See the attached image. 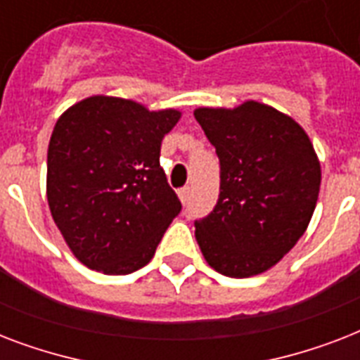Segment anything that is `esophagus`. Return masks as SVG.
Here are the masks:
<instances>
[{"label": "esophagus", "mask_w": 360, "mask_h": 360, "mask_svg": "<svg viewBox=\"0 0 360 360\" xmlns=\"http://www.w3.org/2000/svg\"><path fill=\"white\" fill-rule=\"evenodd\" d=\"M177 194H179V200L183 203H188V200H191V186H183V188H179V192H177Z\"/></svg>", "instance_id": "34e87169"}]
</instances>
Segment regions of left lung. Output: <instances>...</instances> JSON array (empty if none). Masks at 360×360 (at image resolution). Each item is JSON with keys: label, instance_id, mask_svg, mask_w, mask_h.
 <instances>
[{"label": "left lung", "instance_id": "obj_1", "mask_svg": "<svg viewBox=\"0 0 360 360\" xmlns=\"http://www.w3.org/2000/svg\"><path fill=\"white\" fill-rule=\"evenodd\" d=\"M194 117L220 160L219 202L196 220V240L214 271L246 278L267 271L307 231L321 168L308 134L290 115L246 101Z\"/></svg>", "mask_w": 360, "mask_h": 360}]
</instances>
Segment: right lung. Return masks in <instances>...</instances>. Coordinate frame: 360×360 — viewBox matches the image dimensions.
<instances>
[{"mask_svg": "<svg viewBox=\"0 0 360 360\" xmlns=\"http://www.w3.org/2000/svg\"><path fill=\"white\" fill-rule=\"evenodd\" d=\"M177 110L149 112L115 97L84 98L53 127L48 146L50 213L78 259L104 274L151 262L181 202L160 168Z\"/></svg>", "mask_w": 360, "mask_h": 360, "instance_id": "1", "label": "right lung"}]
</instances>
